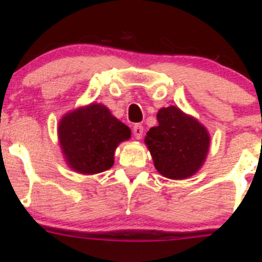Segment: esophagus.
I'll use <instances>...</instances> for the list:
<instances>
[{"label": "esophagus", "mask_w": 262, "mask_h": 262, "mask_svg": "<svg viewBox=\"0 0 262 262\" xmlns=\"http://www.w3.org/2000/svg\"><path fill=\"white\" fill-rule=\"evenodd\" d=\"M143 133H144L143 125H141V124H134L133 134H134L135 139H141V137H143Z\"/></svg>", "instance_id": "34e87169"}]
</instances>
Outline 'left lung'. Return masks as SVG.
I'll list each match as a JSON object with an SVG mask.
<instances>
[{"label": "left lung", "mask_w": 262, "mask_h": 262, "mask_svg": "<svg viewBox=\"0 0 262 262\" xmlns=\"http://www.w3.org/2000/svg\"><path fill=\"white\" fill-rule=\"evenodd\" d=\"M156 117L159 125L150 128L145 137L155 169L172 180L196 173L208 151V132L175 106L161 108Z\"/></svg>", "instance_id": "1"}]
</instances>
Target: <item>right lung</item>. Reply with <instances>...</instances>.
<instances>
[{"label":"right lung","mask_w":262,"mask_h":262,"mask_svg":"<svg viewBox=\"0 0 262 262\" xmlns=\"http://www.w3.org/2000/svg\"><path fill=\"white\" fill-rule=\"evenodd\" d=\"M129 138L130 129L97 103L66 114L59 123L60 145L68 164L86 175L111 169L114 150Z\"/></svg>","instance_id":"right-lung-1"}]
</instances>
